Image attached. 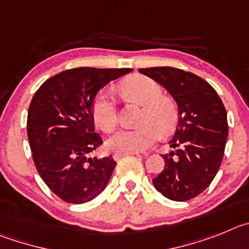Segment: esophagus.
Wrapping results in <instances>:
<instances>
[{
	"mask_svg": "<svg viewBox=\"0 0 249 249\" xmlns=\"http://www.w3.org/2000/svg\"><path fill=\"white\" fill-rule=\"evenodd\" d=\"M126 155H140V152H118V154H115L113 158L115 159V160H119L120 158H123V156H126Z\"/></svg>",
	"mask_w": 249,
	"mask_h": 249,
	"instance_id": "obj_1",
	"label": "esophagus"
}]
</instances>
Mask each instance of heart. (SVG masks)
I'll return each instance as SVG.
<instances>
[{
    "mask_svg": "<svg viewBox=\"0 0 249 249\" xmlns=\"http://www.w3.org/2000/svg\"><path fill=\"white\" fill-rule=\"evenodd\" d=\"M123 93L133 102L142 105L139 114L140 125L120 130L108 140V147L116 152H140L149 149L159 135H170L178 124V107L171 97L163 95L162 88L154 79L145 75H134L125 80ZM93 119L98 127L111 133L119 123L113 94L103 90L91 107Z\"/></svg>",
    "mask_w": 249,
    "mask_h": 249,
    "instance_id": "b5f03b06",
    "label": "heart"
}]
</instances>
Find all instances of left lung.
Masks as SVG:
<instances>
[{
	"label": "left lung",
	"instance_id": "1",
	"mask_svg": "<svg viewBox=\"0 0 249 249\" xmlns=\"http://www.w3.org/2000/svg\"><path fill=\"white\" fill-rule=\"evenodd\" d=\"M156 80L178 105V124L162 155L165 167L152 183L172 201H189L207 189L218 172L228 136L227 113L216 90L198 75L172 67L139 69Z\"/></svg>",
	"mask_w": 249,
	"mask_h": 249
}]
</instances>
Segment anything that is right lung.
Listing matches in <instances>:
<instances>
[{"instance_id":"1","label":"right lung","mask_w":249,"mask_h":249,"mask_svg":"<svg viewBox=\"0 0 249 249\" xmlns=\"http://www.w3.org/2000/svg\"><path fill=\"white\" fill-rule=\"evenodd\" d=\"M133 69L80 67L53 75L32 98L27 136L38 174L68 203H86L102 194L116 162L90 154L103 144L91 113L98 91Z\"/></svg>"}]
</instances>
